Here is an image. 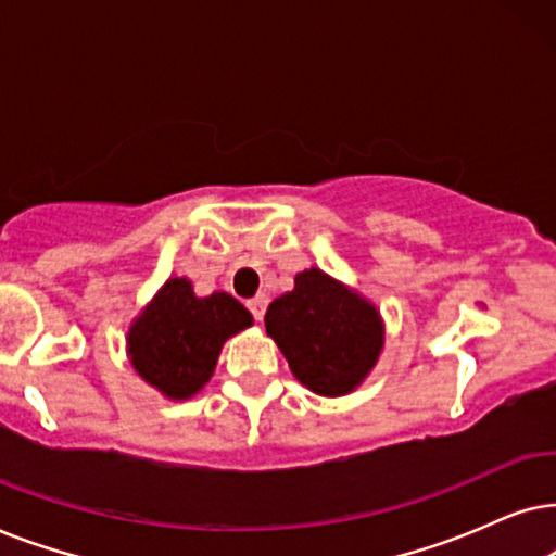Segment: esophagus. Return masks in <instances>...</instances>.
Returning <instances> with one entry per match:
<instances>
[{
  "label": "esophagus",
  "mask_w": 556,
  "mask_h": 556,
  "mask_svg": "<svg viewBox=\"0 0 556 556\" xmlns=\"http://www.w3.org/2000/svg\"><path fill=\"white\" fill-rule=\"evenodd\" d=\"M266 294H262L258 292L254 300H249V309H251V315H254V320L258 323V320H264V309H266Z\"/></svg>",
  "instance_id": "34e87169"
}]
</instances>
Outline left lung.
<instances>
[{"label":"left lung","mask_w":556,"mask_h":556,"mask_svg":"<svg viewBox=\"0 0 556 556\" xmlns=\"http://www.w3.org/2000/svg\"><path fill=\"white\" fill-rule=\"evenodd\" d=\"M264 325L294 379L328 399L366 381L387 338L379 307L317 266L300 271L292 290L271 302Z\"/></svg>","instance_id":"8db88e82"}]
</instances>
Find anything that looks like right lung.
Here are the masks:
<instances>
[{"label": "right lung", "instance_id": "right-lung-1", "mask_svg": "<svg viewBox=\"0 0 556 556\" xmlns=\"http://www.w3.org/2000/svg\"><path fill=\"white\" fill-rule=\"evenodd\" d=\"M254 317L228 292L198 298L188 277H169L127 332V358L139 379L185 402L216 371L220 348Z\"/></svg>", "mask_w": 556, "mask_h": 556}]
</instances>
